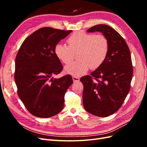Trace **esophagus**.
Segmentation results:
<instances>
[{
    "label": "esophagus",
    "instance_id": "obj_1",
    "mask_svg": "<svg viewBox=\"0 0 147 147\" xmlns=\"http://www.w3.org/2000/svg\"><path fill=\"white\" fill-rule=\"evenodd\" d=\"M72 79H73L74 82H78L80 81V78H79V77H77L73 76V77H72Z\"/></svg>",
    "mask_w": 147,
    "mask_h": 147
}]
</instances>
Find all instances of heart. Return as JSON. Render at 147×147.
I'll list each match as a JSON object with an SVG mask.
<instances>
[{
  "label": "heart",
  "instance_id": "b5f03b06",
  "mask_svg": "<svg viewBox=\"0 0 147 147\" xmlns=\"http://www.w3.org/2000/svg\"><path fill=\"white\" fill-rule=\"evenodd\" d=\"M69 46L57 43L55 53L64 64H69L74 59L75 53L78 61L65 67V73L75 77L85 74L89 69H95L104 63L109 52V41L104 35H95L78 31L72 34L67 39Z\"/></svg>",
  "mask_w": 147,
  "mask_h": 147
}]
</instances>
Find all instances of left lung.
Segmentation results:
<instances>
[{
  "instance_id": "1",
  "label": "left lung",
  "mask_w": 147,
  "mask_h": 147,
  "mask_svg": "<svg viewBox=\"0 0 147 147\" xmlns=\"http://www.w3.org/2000/svg\"><path fill=\"white\" fill-rule=\"evenodd\" d=\"M87 32L102 33L109 41V52L100 67L80 78L83 107L92 115L107 117L121 107L130 90L133 74L131 53L121 35L108 25L97 24Z\"/></svg>"
}]
</instances>
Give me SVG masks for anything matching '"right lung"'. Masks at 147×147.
Wrapping results in <instances>:
<instances>
[{"label":"right lung","instance_id":"add662e5","mask_svg":"<svg viewBox=\"0 0 147 147\" xmlns=\"http://www.w3.org/2000/svg\"><path fill=\"white\" fill-rule=\"evenodd\" d=\"M72 31L39 29L25 39L17 53L15 81L18 94L35 117L50 118L64 108L65 93L73 80L70 75L53 78L63 68L55 47Z\"/></svg>","mask_w":147,"mask_h":147}]
</instances>
